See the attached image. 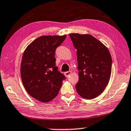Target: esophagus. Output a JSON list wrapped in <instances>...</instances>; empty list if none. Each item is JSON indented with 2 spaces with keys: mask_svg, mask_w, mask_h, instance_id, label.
I'll use <instances>...</instances> for the list:
<instances>
[{
  "mask_svg": "<svg viewBox=\"0 0 131 131\" xmlns=\"http://www.w3.org/2000/svg\"><path fill=\"white\" fill-rule=\"evenodd\" d=\"M71 74V71H67V72H64V75H65L67 77H69V75H70Z\"/></svg>",
  "mask_w": 131,
  "mask_h": 131,
  "instance_id": "esophagus-1",
  "label": "esophagus"
}]
</instances>
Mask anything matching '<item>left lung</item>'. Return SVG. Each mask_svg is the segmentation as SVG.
<instances>
[{
  "label": "left lung",
  "mask_w": 131,
  "mask_h": 131,
  "mask_svg": "<svg viewBox=\"0 0 131 131\" xmlns=\"http://www.w3.org/2000/svg\"><path fill=\"white\" fill-rule=\"evenodd\" d=\"M77 54L79 81L77 93L87 99L95 98L105 90L111 73L112 59L109 50L89 34H69Z\"/></svg>",
  "instance_id": "obj_1"
}]
</instances>
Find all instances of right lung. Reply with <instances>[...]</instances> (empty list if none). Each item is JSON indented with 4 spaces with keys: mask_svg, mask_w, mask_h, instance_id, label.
Here are the masks:
<instances>
[{
    "mask_svg": "<svg viewBox=\"0 0 131 131\" xmlns=\"http://www.w3.org/2000/svg\"><path fill=\"white\" fill-rule=\"evenodd\" d=\"M67 35L42 36L26 48L21 63V77L28 93L36 100L48 102L54 99L65 79L56 67V49Z\"/></svg>",
    "mask_w": 131,
    "mask_h": 131,
    "instance_id": "obj_1",
    "label": "right lung"
}]
</instances>
